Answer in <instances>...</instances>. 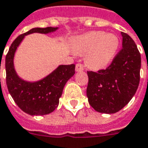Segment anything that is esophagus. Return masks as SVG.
I'll list each match as a JSON object with an SVG mask.
<instances>
[{
	"mask_svg": "<svg viewBox=\"0 0 148 148\" xmlns=\"http://www.w3.org/2000/svg\"><path fill=\"white\" fill-rule=\"evenodd\" d=\"M83 70H84V65H83L82 64H80V63L76 64V71H77V72H80V71H83Z\"/></svg>",
	"mask_w": 148,
	"mask_h": 148,
	"instance_id": "esophagus-1",
	"label": "esophagus"
}]
</instances>
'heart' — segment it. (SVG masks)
<instances>
[{
  "mask_svg": "<svg viewBox=\"0 0 148 148\" xmlns=\"http://www.w3.org/2000/svg\"><path fill=\"white\" fill-rule=\"evenodd\" d=\"M119 46L118 36L103 31H93L80 36L73 44L78 54H87L86 63L93 69H99L109 64Z\"/></svg>",
  "mask_w": 148,
  "mask_h": 148,
  "instance_id": "obj_1",
  "label": "heart"
}]
</instances>
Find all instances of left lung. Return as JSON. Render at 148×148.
<instances>
[{
    "label": "left lung",
    "instance_id": "1",
    "mask_svg": "<svg viewBox=\"0 0 148 148\" xmlns=\"http://www.w3.org/2000/svg\"><path fill=\"white\" fill-rule=\"evenodd\" d=\"M123 48L108 67L88 71L87 96L90 105L101 113H116L127 105L138 88L141 56L132 38L121 32Z\"/></svg>",
    "mask_w": 148,
    "mask_h": 148
}]
</instances>
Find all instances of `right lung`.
<instances>
[{"label": "right lung", "instance_id": "1", "mask_svg": "<svg viewBox=\"0 0 148 148\" xmlns=\"http://www.w3.org/2000/svg\"><path fill=\"white\" fill-rule=\"evenodd\" d=\"M57 28H34L15 39L5 57L6 84L12 99L19 108L31 116H43L52 112L59 104V99L66 82L75 74V64L60 65L40 81L26 82L16 75L13 57L16 48L25 36L33 32L49 33Z\"/></svg>", "mask_w": 148, "mask_h": 148}]
</instances>
